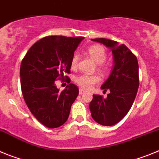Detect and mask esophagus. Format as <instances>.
I'll return each instance as SVG.
<instances>
[{
    "label": "esophagus",
    "mask_w": 159,
    "mask_h": 159,
    "mask_svg": "<svg viewBox=\"0 0 159 159\" xmlns=\"http://www.w3.org/2000/svg\"><path fill=\"white\" fill-rule=\"evenodd\" d=\"M79 93H80V95H84V93H85V91H84V90H83V89H80V92H79Z\"/></svg>",
    "instance_id": "obj_1"
}]
</instances>
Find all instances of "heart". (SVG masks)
Here are the masks:
<instances>
[{"mask_svg":"<svg viewBox=\"0 0 159 159\" xmlns=\"http://www.w3.org/2000/svg\"><path fill=\"white\" fill-rule=\"evenodd\" d=\"M88 53L91 58L95 61L97 64L98 69L102 72H106L107 70V64L105 63L107 59V52L102 46L99 44L90 46L88 48ZM79 55L75 53L71 57V67L73 69H75L78 66ZM99 76L98 75H87L82 74L75 77V82L79 87L85 90H89L95 85V84L99 82Z\"/></svg>","mask_w":159,"mask_h":159,"instance_id":"b5f03b06","label":"heart"}]
</instances>
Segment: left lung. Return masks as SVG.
<instances>
[{
  "instance_id": "1",
  "label": "left lung",
  "mask_w": 159,
  "mask_h": 159,
  "mask_svg": "<svg viewBox=\"0 0 159 159\" xmlns=\"http://www.w3.org/2000/svg\"><path fill=\"white\" fill-rule=\"evenodd\" d=\"M111 49L114 67L110 76L101 88L110 91L104 99L93 95L89 104L92 117L102 126H112L119 123L131 107L139 85L137 57L124 44L119 45L115 40L105 38L92 39Z\"/></svg>"
}]
</instances>
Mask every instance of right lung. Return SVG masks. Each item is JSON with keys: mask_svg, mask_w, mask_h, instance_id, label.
<instances>
[{"mask_svg": "<svg viewBox=\"0 0 159 159\" xmlns=\"http://www.w3.org/2000/svg\"><path fill=\"white\" fill-rule=\"evenodd\" d=\"M84 37L49 36L30 48L20 69L22 94L28 107L40 123L48 128L62 126L68 119L71 107L79 95L75 84L60 92L54 84L70 73L71 60Z\"/></svg>", "mask_w": 159, "mask_h": 159, "instance_id": "right-lung-1", "label": "right lung"}]
</instances>
